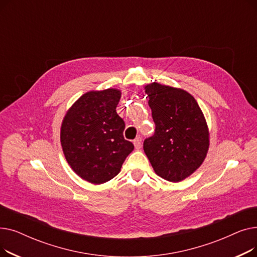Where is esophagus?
Wrapping results in <instances>:
<instances>
[{
  "instance_id": "34e87169",
  "label": "esophagus",
  "mask_w": 257,
  "mask_h": 257,
  "mask_svg": "<svg viewBox=\"0 0 257 257\" xmlns=\"http://www.w3.org/2000/svg\"><path fill=\"white\" fill-rule=\"evenodd\" d=\"M133 144H134V147H136V149H141L142 148V139L139 137V138H137L136 140L133 141Z\"/></svg>"
}]
</instances>
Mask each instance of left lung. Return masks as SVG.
Masks as SVG:
<instances>
[{"label":"left lung","instance_id":"8db88e82","mask_svg":"<svg viewBox=\"0 0 257 257\" xmlns=\"http://www.w3.org/2000/svg\"><path fill=\"white\" fill-rule=\"evenodd\" d=\"M155 123L144 151L155 173L179 182L202 165L209 148L206 119L195 98L181 88L153 82L145 86Z\"/></svg>","mask_w":257,"mask_h":257}]
</instances>
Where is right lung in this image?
<instances>
[{
	"label": "right lung",
	"mask_w": 257,
	"mask_h": 257,
	"mask_svg": "<svg viewBox=\"0 0 257 257\" xmlns=\"http://www.w3.org/2000/svg\"><path fill=\"white\" fill-rule=\"evenodd\" d=\"M116 88L82 94L65 113L60 142L67 164L82 179L101 184L119 173L134 146L124 139L125 123L116 113Z\"/></svg>",
	"instance_id": "add662e5"
}]
</instances>
